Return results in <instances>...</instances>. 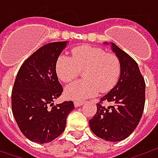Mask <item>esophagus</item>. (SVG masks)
Instances as JSON below:
<instances>
[{
    "mask_svg": "<svg viewBox=\"0 0 158 158\" xmlns=\"http://www.w3.org/2000/svg\"><path fill=\"white\" fill-rule=\"evenodd\" d=\"M83 104H84V102H83V101H75V102H74V105H75L76 107L82 106Z\"/></svg>",
    "mask_w": 158,
    "mask_h": 158,
    "instance_id": "esophagus-1",
    "label": "esophagus"
}]
</instances>
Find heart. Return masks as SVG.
<instances>
[{"instance_id": "obj_1", "label": "heart", "mask_w": 158, "mask_h": 158, "mask_svg": "<svg viewBox=\"0 0 158 158\" xmlns=\"http://www.w3.org/2000/svg\"><path fill=\"white\" fill-rule=\"evenodd\" d=\"M56 74L64 82H72L84 70L85 80L69 85L65 95L69 99L82 101L100 92L111 90L120 76V62L113 53L91 46H76L71 51V57L61 54L56 60Z\"/></svg>"}]
</instances>
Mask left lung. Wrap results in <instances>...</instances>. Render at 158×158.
<instances>
[{
    "mask_svg": "<svg viewBox=\"0 0 158 158\" xmlns=\"http://www.w3.org/2000/svg\"><path fill=\"white\" fill-rule=\"evenodd\" d=\"M111 48L120 62L119 79L97 104V112L89 124L91 131L101 139L119 142L134 132L143 116L145 82L133 58L113 43H111ZM104 101L113 102L114 106L106 107L102 106Z\"/></svg>",
    "mask_w": 158,
    "mask_h": 158,
    "instance_id": "1",
    "label": "left lung"
}]
</instances>
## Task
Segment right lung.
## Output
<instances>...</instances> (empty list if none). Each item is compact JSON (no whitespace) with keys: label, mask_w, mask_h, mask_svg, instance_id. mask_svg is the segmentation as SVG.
Masks as SVG:
<instances>
[{"label":"right lung","mask_w":158,"mask_h":158,"mask_svg":"<svg viewBox=\"0 0 158 158\" xmlns=\"http://www.w3.org/2000/svg\"><path fill=\"white\" fill-rule=\"evenodd\" d=\"M68 42H52L39 48L23 63L11 94L12 112L24 136L47 143L65 130L72 101L53 105L63 89L58 80L56 60Z\"/></svg>","instance_id":"add662e5"}]
</instances>
